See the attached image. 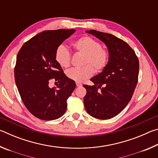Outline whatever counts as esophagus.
Returning a JSON list of instances; mask_svg holds the SVG:
<instances>
[{"label":"esophagus","instance_id":"esophagus-1","mask_svg":"<svg viewBox=\"0 0 158 158\" xmlns=\"http://www.w3.org/2000/svg\"><path fill=\"white\" fill-rule=\"evenodd\" d=\"M76 85H77V87H80V86H81V85H82V84H81L80 82H76Z\"/></svg>","mask_w":158,"mask_h":158}]
</instances>
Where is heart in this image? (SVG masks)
<instances>
[{
	"mask_svg": "<svg viewBox=\"0 0 158 158\" xmlns=\"http://www.w3.org/2000/svg\"><path fill=\"white\" fill-rule=\"evenodd\" d=\"M75 52L83 55L81 68H72L66 72L69 79L81 82L89 79L95 73H100L106 68L109 61V53L102 48L100 42L90 36L79 38L74 43ZM55 60L62 68H68L71 63L70 51L64 44H60L55 52Z\"/></svg>",
	"mask_w": 158,
	"mask_h": 158,
	"instance_id": "1",
	"label": "heart"
}]
</instances>
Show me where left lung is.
<instances>
[{
    "label": "left lung",
    "instance_id": "8db88e82",
    "mask_svg": "<svg viewBox=\"0 0 158 158\" xmlns=\"http://www.w3.org/2000/svg\"><path fill=\"white\" fill-rule=\"evenodd\" d=\"M102 41L108 48L109 61L105 69L90 79L84 106L90 116L109 119L118 114L129 102L138 82L139 63L129 44L113 35L95 30L86 31Z\"/></svg>",
    "mask_w": 158,
    "mask_h": 158
}]
</instances>
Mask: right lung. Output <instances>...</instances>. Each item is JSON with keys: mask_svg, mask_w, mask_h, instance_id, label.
Listing matches in <instances>:
<instances>
[{"mask_svg": "<svg viewBox=\"0 0 158 158\" xmlns=\"http://www.w3.org/2000/svg\"><path fill=\"white\" fill-rule=\"evenodd\" d=\"M76 31H44L32 37L19 52L15 67V83L23 104L44 121L57 119L65 114L67 100L76 87L55 60L56 48ZM53 80L60 83L50 88Z\"/></svg>", "mask_w": 158, "mask_h": 158, "instance_id": "add662e5", "label": "right lung"}]
</instances>
